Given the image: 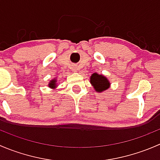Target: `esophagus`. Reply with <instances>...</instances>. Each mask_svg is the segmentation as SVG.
<instances>
[{
  "mask_svg": "<svg viewBox=\"0 0 160 160\" xmlns=\"http://www.w3.org/2000/svg\"><path fill=\"white\" fill-rule=\"evenodd\" d=\"M77 70V67H76L75 66H73V67H72V70L74 71V72H76V70Z\"/></svg>",
  "mask_w": 160,
  "mask_h": 160,
  "instance_id": "34e87169",
  "label": "esophagus"
}]
</instances>
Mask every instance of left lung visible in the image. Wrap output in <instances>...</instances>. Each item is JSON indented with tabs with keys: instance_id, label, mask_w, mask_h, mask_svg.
I'll use <instances>...</instances> for the list:
<instances>
[{
	"instance_id": "8db88e82",
	"label": "left lung",
	"mask_w": 160,
	"mask_h": 160,
	"mask_svg": "<svg viewBox=\"0 0 160 160\" xmlns=\"http://www.w3.org/2000/svg\"><path fill=\"white\" fill-rule=\"evenodd\" d=\"M90 83H92L97 92H101L107 90L110 86V83L104 76L94 72L90 77Z\"/></svg>"
}]
</instances>
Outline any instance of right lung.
<instances>
[{
	"instance_id": "1",
	"label": "right lung",
	"mask_w": 160,
	"mask_h": 160,
	"mask_svg": "<svg viewBox=\"0 0 160 160\" xmlns=\"http://www.w3.org/2000/svg\"><path fill=\"white\" fill-rule=\"evenodd\" d=\"M56 80H52L50 81L49 83V87L50 88H55L56 87Z\"/></svg>"
}]
</instances>
